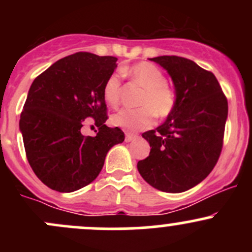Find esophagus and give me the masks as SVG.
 <instances>
[{
    "instance_id": "34e87169",
    "label": "esophagus",
    "mask_w": 252,
    "mask_h": 252,
    "mask_svg": "<svg viewBox=\"0 0 252 252\" xmlns=\"http://www.w3.org/2000/svg\"><path fill=\"white\" fill-rule=\"evenodd\" d=\"M136 138H138V136L134 135V134H129V133H126V142L133 141L134 139H136Z\"/></svg>"
}]
</instances>
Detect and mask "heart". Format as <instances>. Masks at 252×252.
<instances>
[{
    "mask_svg": "<svg viewBox=\"0 0 252 252\" xmlns=\"http://www.w3.org/2000/svg\"><path fill=\"white\" fill-rule=\"evenodd\" d=\"M131 80L144 89L139 100L140 110H122L112 117V124L128 133L145 130L152 126L155 116L164 119L173 113L177 105L175 91L167 84V77L158 67L149 62H140L123 70ZM105 100L117 106L122 96V80L118 73H112L103 86Z\"/></svg>",
    "mask_w": 252,
    "mask_h": 252,
    "instance_id": "obj_1",
    "label": "heart"
}]
</instances>
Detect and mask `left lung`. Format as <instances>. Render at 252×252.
Masks as SVG:
<instances>
[{"instance_id": "1", "label": "left lung", "mask_w": 252, "mask_h": 252, "mask_svg": "<svg viewBox=\"0 0 252 252\" xmlns=\"http://www.w3.org/2000/svg\"><path fill=\"white\" fill-rule=\"evenodd\" d=\"M173 80L177 105L155 130L142 134L150 155L138 162L141 177L155 189L183 192L211 173L223 146L228 101L213 73L178 56L150 58Z\"/></svg>"}]
</instances>
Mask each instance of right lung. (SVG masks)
<instances>
[{
	"instance_id": "right-lung-1",
	"label": "right lung",
	"mask_w": 252,
	"mask_h": 252,
	"mask_svg": "<svg viewBox=\"0 0 252 252\" xmlns=\"http://www.w3.org/2000/svg\"><path fill=\"white\" fill-rule=\"evenodd\" d=\"M117 58L77 52L61 58L35 78L20 114L28 162L36 177L60 192H72L96 179L112 146L124 141L119 128L106 126V80ZM93 118L96 137L81 134Z\"/></svg>"
}]
</instances>
